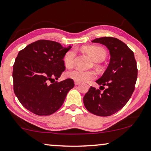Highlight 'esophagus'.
Segmentation results:
<instances>
[{"label":"esophagus","mask_w":151,"mask_h":151,"mask_svg":"<svg viewBox=\"0 0 151 151\" xmlns=\"http://www.w3.org/2000/svg\"><path fill=\"white\" fill-rule=\"evenodd\" d=\"M80 82H78V81H75V85H80Z\"/></svg>","instance_id":"esophagus-1"}]
</instances>
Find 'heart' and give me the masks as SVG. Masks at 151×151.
I'll use <instances>...</instances> for the list:
<instances>
[{"instance_id": "heart-1", "label": "heart", "mask_w": 151, "mask_h": 151, "mask_svg": "<svg viewBox=\"0 0 151 151\" xmlns=\"http://www.w3.org/2000/svg\"><path fill=\"white\" fill-rule=\"evenodd\" d=\"M83 50L91 57L96 62H101L105 60L106 51L104 48L96 46H88L83 47ZM76 50L71 48L64 54L63 62L66 68H71L74 64ZM96 74L92 71H84L80 68H74L66 73V77L78 82H87L93 79Z\"/></svg>"}]
</instances>
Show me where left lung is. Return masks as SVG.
Segmentation results:
<instances>
[{
    "label": "left lung",
    "instance_id": "obj_1",
    "mask_svg": "<svg viewBox=\"0 0 151 151\" xmlns=\"http://www.w3.org/2000/svg\"><path fill=\"white\" fill-rule=\"evenodd\" d=\"M91 42L106 46L110 61L103 76L96 81L103 91L91 87L83 98V103L86 109L93 114L111 116L124 107L134 91L137 78V62L134 52L118 39L105 37Z\"/></svg>",
    "mask_w": 151,
    "mask_h": 151
}]
</instances>
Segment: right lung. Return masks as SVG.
Wrapping results in <instances>:
<instances>
[{"mask_svg": "<svg viewBox=\"0 0 151 151\" xmlns=\"http://www.w3.org/2000/svg\"><path fill=\"white\" fill-rule=\"evenodd\" d=\"M71 47L39 40L19 52L13 66L14 91L25 108L37 115L47 116L61 107L74 82L70 78L52 82L65 70L63 58Z\"/></svg>", "mask_w": 151, "mask_h": 151, "instance_id": "add662e5", "label": "right lung"}]
</instances>
